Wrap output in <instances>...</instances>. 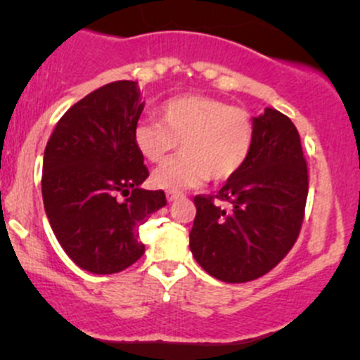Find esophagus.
Masks as SVG:
<instances>
[{
	"instance_id": "34e87169",
	"label": "esophagus",
	"mask_w": 360,
	"mask_h": 360,
	"mask_svg": "<svg viewBox=\"0 0 360 360\" xmlns=\"http://www.w3.org/2000/svg\"><path fill=\"white\" fill-rule=\"evenodd\" d=\"M183 197V193H177V191H169L167 193V202H176L177 198Z\"/></svg>"
}]
</instances>
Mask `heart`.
Masks as SVG:
<instances>
[{
    "mask_svg": "<svg viewBox=\"0 0 360 360\" xmlns=\"http://www.w3.org/2000/svg\"><path fill=\"white\" fill-rule=\"evenodd\" d=\"M158 122L134 129L137 153L151 163L163 162L179 143L181 155L151 174V184L163 191L198 188L233 177L248 162L256 127L242 108L207 96H177L158 108Z\"/></svg>",
    "mask_w": 360,
    "mask_h": 360,
    "instance_id": "b5f03b06",
    "label": "heart"
}]
</instances>
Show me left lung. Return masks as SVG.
Returning a JSON list of instances; mask_svg holds the SVG:
<instances>
[{"mask_svg":"<svg viewBox=\"0 0 360 360\" xmlns=\"http://www.w3.org/2000/svg\"><path fill=\"white\" fill-rule=\"evenodd\" d=\"M254 120L245 165L224 183L217 200L195 197L190 249L209 275L228 284L268 274L291 250L303 223L308 169L291 120L266 108Z\"/></svg>","mask_w":360,"mask_h":360,"instance_id":"8db88e82","label":"left lung"}]
</instances>
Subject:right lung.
<instances>
[{
	"instance_id": "right-lung-1",
	"label": "right lung",
	"mask_w": 360,
	"mask_h": 360,
	"mask_svg": "<svg viewBox=\"0 0 360 360\" xmlns=\"http://www.w3.org/2000/svg\"><path fill=\"white\" fill-rule=\"evenodd\" d=\"M144 110L137 82H112L71 106L43 155L41 193L60 248L82 270L118 274L144 254L139 226L165 205L134 146Z\"/></svg>"
}]
</instances>
